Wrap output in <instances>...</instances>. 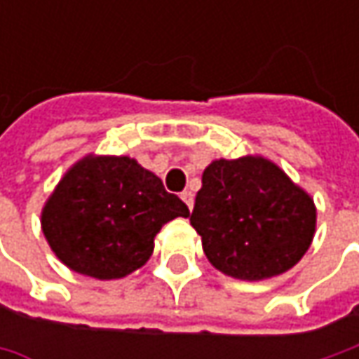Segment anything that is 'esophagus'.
Returning <instances> with one entry per match:
<instances>
[{"label": "esophagus", "instance_id": "34e87169", "mask_svg": "<svg viewBox=\"0 0 359 359\" xmlns=\"http://www.w3.org/2000/svg\"><path fill=\"white\" fill-rule=\"evenodd\" d=\"M182 200H184V203H186L189 210L194 208V194H191V191H184V194H182Z\"/></svg>", "mask_w": 359, "mask_h": 359}]
</instances>
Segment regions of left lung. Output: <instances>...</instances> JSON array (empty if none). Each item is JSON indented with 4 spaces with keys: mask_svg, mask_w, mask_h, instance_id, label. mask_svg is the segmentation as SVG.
Wrapping results in <instances>:
<instances>
[{
    "mask_svg": "<svg viewBox=\"0 0 359 359\" xmlns=\"http://www.w3.org/2000/svg\"><path fill=\"white\" fill-rule=\"evenodd\" d=\"M316 203L264 156L214 159L189 215L210 264L229 278L262 282L292 269L310 250Z\"/></svg>",
    "mask_w": 359,
    "mask_h": 359,
    "instance_id": "1",
    "label": "left lung"
}]
</instances>
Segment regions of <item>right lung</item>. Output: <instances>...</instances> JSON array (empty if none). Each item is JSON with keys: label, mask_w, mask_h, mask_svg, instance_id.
I'll list each match as a JSON object with an SVG mask.
<instances>
[{"label": "right lung", "mask_w": 359, "mask_h": 359, "mask_svg": "<svg viewBox=\"0 0 359 359\" xmlns=\"http://www.w3.org/2000/svg\"><path fill=\"white\" fill-rule=\"evenodd\" d=\"M189 210L130 156L88 154L63 173L41 210V231L63 266L119 280L154 254L163 224Z\"/></svg>", "instance_id": "obj_1"}]
</instances>
